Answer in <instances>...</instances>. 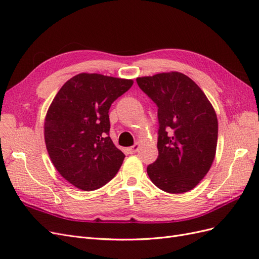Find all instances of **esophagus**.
<instances>
[{
    "mask_svg": "<svg viewBox=\"0 0 259 259\" xmlns=\"http://www.w3.org/2000/svg\"><path fill=\"white\" fill-rule=\"evenodd\" d=\"M139 148H140V145L139 144H135L134 146H132V147H130L127 150H128V152L131 153V154H133V153H136L138 150H139Z\"/></svg>",
    "mask_w": 259,
    "mask_h": 259,
    "instance_id": "obj_1",
    "label": "esophagus"
}]
</instances>
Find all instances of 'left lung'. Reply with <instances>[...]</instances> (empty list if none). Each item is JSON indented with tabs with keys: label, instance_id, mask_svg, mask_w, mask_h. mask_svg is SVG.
<instances>
[{
	"label": "left lung",
	"instance_id": "1",
	"mask_svg": "<svg viewBox=\"0 0 259 259\" xmlns=\"http://www.w3.org/2000/svg\"><path fill=\"white\" fill-rule=\"evenodd\" d=\"M136 81L158 106L159 155L147 167L149 177L168 193L193 189L215 159L218 122L213 106L184 73H158Z\"/></svg>",
	"mask_w": 259,
	"mask_h": 259
}]
</instances>
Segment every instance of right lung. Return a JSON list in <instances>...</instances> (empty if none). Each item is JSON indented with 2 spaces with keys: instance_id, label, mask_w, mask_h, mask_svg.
Here are the masks:
<instances>
[{
  "instance_id": "add662e5",
  "label": "right lung",
  "mask_w": 259,
  "mask_h": 259,
  "mask_svg": "<svg viewBox=\"0 0 259 259\" xmlns=\"http://www.w3.org/2000/svg\"><path fill=\"white\" fill-rule=\"evenodd\" d=\"M133 80L80 73L68 80L46 113L44 138L58 173L84 191L105 186L119 171L124 153L109 136V109Z\"/></svg>"
}]
</instances>
